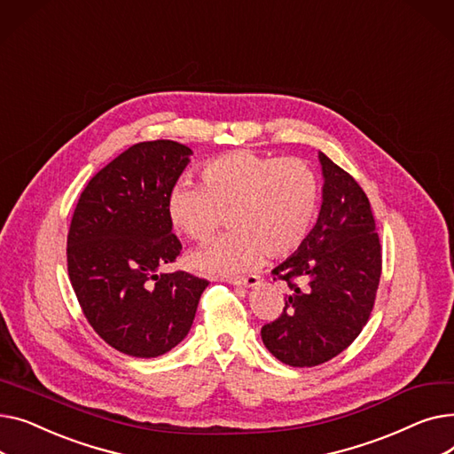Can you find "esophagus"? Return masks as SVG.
Here are the masks:
<instances>
[{
	"label": "esophagus",
	"instance_id": "esophagus-1",
	"mask_svg": "<svg viewBox=\"0 0 454 454\" xmlns=\"http://www.w3.org/2000/svg\"><path fill=\"white\" fill-rule=\"evenodd\" d=\"M231 285H237V287H255L259 283V276H247V278H231L228 279Z\"/></svg>",
	"mask_w": 454,
	"mask_h": 454
}]
</instances>
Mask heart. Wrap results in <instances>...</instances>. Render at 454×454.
<instances>
[{
  "instance_id": "heart-1",
  "label": "heart",
  "mask_w": 454,
  "mask_h": 454,
  "mask_svg": "<svg viewBox=\"0 0 454 454\" xmlns=\"http://www.w3.org/2000/svg\"><path fill=\"white\" fill-rule=\"evenodd\" d=\"M202 187L178 184L167 197V217L195 243H207L228 217L230 231L191 255L211 276L254 270L261 259L294 252L311 231L318 207V178L300 158L233 151L207 161Z\"/></svg>"
}]
</instances>
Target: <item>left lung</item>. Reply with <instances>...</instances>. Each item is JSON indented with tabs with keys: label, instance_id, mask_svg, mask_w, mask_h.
<instances>
[{
	"label": "left lung",
	"instance_id": "8db88e82",
	"mask_svg": "<svg viewBox=\"0 0 454 454\" xmlns=\"http://www.w3.org/2000/svg\"><path fill=\"white\" fill-rule=\"evenodd\" d=\"M324 202L298 252L272 270L289 285L283 313L261 327L278 361L311 368L331 361L361 335L375 303L383 252L363 187L318 154Z\"/></svg>",
	"mask_w": 454,
	"mask_h": 454
}]
</instances>
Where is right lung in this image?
<instances>
[{
  "label": "right lung",
  "mask_w": 454,
  "mask_h": 454,
  "mask_svg": "<svg viewBox=\"0 0 454 454\" xmlns=\"http://www.w3.org/2000/svg\"><path fill=\"white\" fill-rule=\"evenodd\" d=\"M189 147L171 139L129 147L95 175L67 231V276L82 315L114 349L153 359L180 344L207 279L175 270L182 243L167 197L185 169Z\"/></svg>",
  "instance_id": "1"
}]
</instances>
